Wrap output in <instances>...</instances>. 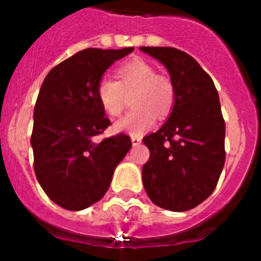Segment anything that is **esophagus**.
Returning <instances> with one entry per match:
<instances>
[{"label": "esophagus", "mask_w": 261, "mask_h": 261, "mask_svg": "<svg viewBox=\"0 0 261 261\" xmlns=\"http://www.w3.org/2000/svg\"><path fill=\"white\" fill-rule=\"evenodd\" d=\"M142 138L140 136H132V145L133 146H138V145L141 144Z\"/></svg>", "instance_id": "1"}]
</instances>
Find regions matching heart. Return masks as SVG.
<instances>
[{"instance_id": "obj_1", "label": "heart", "mask_w": 261, "mask_h": 261, "mask_svg": "<svg viewBox=\"0 0 261 261\" xmlns=\"http://www.w3.org/2000/svg\"><path fill=\"white\" fill-rule=\"evenodd\" d=\"M117 81L102 78L96 86V96L111 117H117L125 108V94L133 93V108L115 125L117 130L140 136L154 125L156 115L166 117L175 103V86L172 81L156 74L154 66L142 59L124 62L116 69Z\"/></svg>"}]
</instances>
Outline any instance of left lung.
<instances>
[{"instance_id": "left-lung-1", "label": "left lung", "mask_w": 261, "mask_h": 261, "mask_svg": "<svg viewBox=\"0 0 261 261\" xmlns=\"http://www.w3.org/2000/svg\"><path fill=\"white\" fill-rule=\"evenodd\" d=\"M167 68L175 86L171 115L144 137L150 158L142 181L151 201L171 212L193 209L216 188L225 165V120L211 75L192 56L171 47H141Z\"/></svg>"}]
</instances>
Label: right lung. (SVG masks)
Returning a JSON list of instances; mask_svg holds the SVG:
<instances>
[{
  "label": "right lung",
  "mask_w": 261,
  "mask_h": 261,
  "mask_svg": "<svg viewBox=\"0 0 261 261\" xmlns=\"http://www.w3.org/2000/svg\"><path fill=\"white\" fill-rule=\"evenodd\" d=\"M135 48H87L64 60L41 85L34 110L31 146L36 179L61 208L82 211L102 199L130 137H94L111 125L96 96L103 73Z\"/></svg>",
  "instance_id": "add662e5"
}]
</instances>
